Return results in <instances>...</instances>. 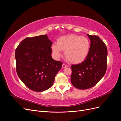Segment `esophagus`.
<instances>
[{
	"mask_svg": "<svg viewBox=\"0 0 121 121\" xmlns=\"http://www.w3.org/2000/svg\"><path fill=\"white\" fill-rule=\"evenodd\" d=\"M67 67H68L67 65H65V64H63V65H62V68H63V69H64V68H67Z\"/></svg>",
	"mask_w": 121,
	"mask_h": 121,
	"instance_id": "34e87169",
	"label": "esophagus"
}]
</instances>
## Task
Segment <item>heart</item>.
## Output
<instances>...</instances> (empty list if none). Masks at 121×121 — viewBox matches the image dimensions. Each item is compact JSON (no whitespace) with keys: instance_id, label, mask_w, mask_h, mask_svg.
<instances>
[{"instance_id":"obj_1","label":"heart","mask_w":121,"mask_h":121,"mask_svg":"<svg viewBox=\"0 0 121 121\" xmlns=\"http://www.w3.org/2000/svg\"><path fill=\"white\" fill-rule=\"evenodd\" d=\"M89 39L81 36L69 34L61 36L53 44L52 49L56 57L61 56L62 51H65V56L73 64L81 63L88 56L90 52Z\"/></svg>"}]
</instances>
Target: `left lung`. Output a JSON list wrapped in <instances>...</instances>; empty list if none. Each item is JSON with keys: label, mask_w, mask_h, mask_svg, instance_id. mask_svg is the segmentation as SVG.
<instances>
[{"label": "left lung", "mask_w": 121, "mask_h": 121, "mask_svg": "<svg viewBox=\"0 0 121 121\" xmlns=\"http://www.w3.org/2000/svg\"><path fill=\"white\" fill-rule=\"evenodd\" d=\"M90 40L88 55L82 63L72 65L71 82L79 89L92 87L104 76L107 68L108 50L97 36L87 34Z\"/></svg>", "instance_id": "left-lung-1"}]
</instances>
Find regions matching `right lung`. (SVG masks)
I'll return each mask as SVG.
<instances>
[{
  "instance_id": "add662e5",
  "label": "right lung",
  "mask_w": 121,
  "mask_h": 121,
  "mask_svg": "<svg viewBox=\"0 0 121 121\" xmlns=\"http://www.w3.org/2000/svg\"><path fill=\"white\" fill-rule=\"evenodd\" d=\"M52 42L47 35L27 37L16 49L17 74L29 89L37 92L48 89L63 63L52 56Z\"/></svg>"
}]
</instances>
